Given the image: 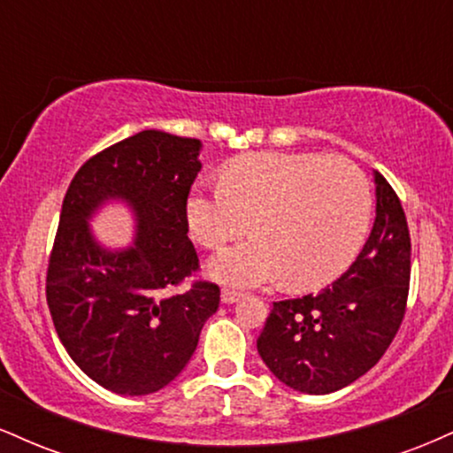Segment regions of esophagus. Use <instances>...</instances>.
Masks as SVG:
<instances>
[{
  "instance_id": "obj_1",
  "label": "esophagus",
  "mask_w": 453,
  "mask_h": 453,
  "mask_svg": "<svg viewBox=\"0 0 453 453\" xmlns=\"http://www.w3.org/2000/svg\"><path fill=\"white\" fill-rule=\"evenodd\" d=\"M241 298H242V294L236 292V289H223V292H221V303L223 304H234V303H238Z\"/></svg>"
}]
</instances>
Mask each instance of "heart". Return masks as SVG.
I'll return each mask as SVG.
<instances>
[{
    "label": "heart",
    "instance_id": "heart-1",
    "mask_svg": "<svg viewBox=\"0 0 453 453\" xmlns=\"http://www.w3.org/2000/svg\"><path fill=\"white\" fill-rule=\"evenodd\" d=\"M371 211V187L349 159L279 150L232 159L219 185L197 183L185 200L187 227L202 247L253 230L206 266L215 280L241 288L280 279L292 289L330 283L360 251Z\"/></svg>",
    "mask_w": 453,
    "mask_h": 453
}]
</instances>
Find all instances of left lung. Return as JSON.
Masks as SVG:
<instances>
[{
	"label": "left lung",
	"mask_w": 453,
	"mask_h": 453,
	"mask_svg": "<svg viewBox=\"0 0 453 453\" xmlns=\"http://www.w3.org/2000/svg\"><path fill=\"white\" fill-rule=\"evenodd\" d=\"M377 217L347 273L319 294L279 300L257 339L274 377L304 394L349 386L381 360L404 317L411 279L407 217L375 173Z\"/></svg>",
	"instance_id": "8db88e82"
}]
</instances>
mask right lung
Instances as JSON below:
<instances>
[{"label":"right lung","instance_id":"obj_1","mask_svg":"<svg viewBox=\"0 0 453 453\" xmlns=\"http://www.w3.org/2000/svg\"><path fill=\"white\" fill-rule=\"evenodd\" d=\"M202 142L144 129L93 155L72 179L46 274L59 341L87 377L121 396H147L180 375L219 288L196 280L185 200L200 173ZM111 199L137 221L129 248L96 242L90 217Z\"/></svg>","mask_w":453,"mask_h":453}]
</instances>
